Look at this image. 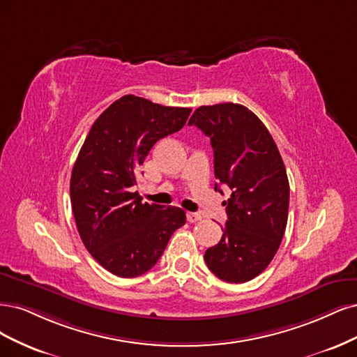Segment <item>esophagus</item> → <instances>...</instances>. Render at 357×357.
<instances>
[{"mask_svg":"<svg viewBox=\"0 0 357 357\" xmlns=\"http://www.w3.org/2000/svg\"><path fill=\"white\" fill-rule=\"evenodd\" d=\"M202 215L200 213H197V212H188L187 213V220H188V222H197V221H202Z\"/></svg>","mask_w":357,"mask_h":357,"instance_id":"esophagus-1","label":"esophagus"}]
</instances>
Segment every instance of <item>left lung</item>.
I'll return each mask as SVG.
<instances>
[{"mask_svg":"<svg viewBox=\"0 0 357 357\" xmlns=\"http://www.w3.org/2000/svg\"><path fill=\"white\" fill-rule=\"evenodd\" d=\"M188 124L211 137L215 178L233 191L224 202V234L204 261L221 280L249 282L268 267L286 229L289 181L282 155L264 123L238 103L200 107Z\"/></svg>","mask_w":357,"mask_h":357,"instance_id":"obj_1","label":"left lung"}]
</instances>
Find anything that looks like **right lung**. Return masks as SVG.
<instances>
[{"label":"right lung","mask_w":357,"mask_h":357,"mask_svg":"<svg viewBox=\"0 0 357 357\" xmlns=\"http://www.w3.org/2000/svg\"><path fill=\"white\" fill-rule=\"evenodd\" d=\"M190 112L126 95L100 114L79 149L70 183L77 229L90 255L119 278L151 270L185 224L181 208L142 203L130 188L149 149L181 130Z\"/></svg>","instance_id":"right-lung-1"}]
</instances>
